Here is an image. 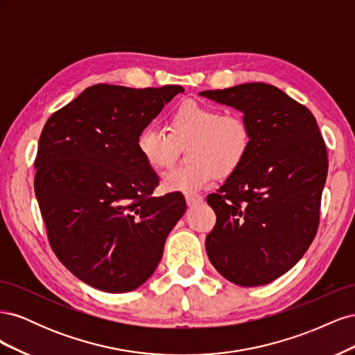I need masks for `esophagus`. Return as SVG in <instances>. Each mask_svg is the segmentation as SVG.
I'll return each instance as SVG.
<instances>
[{"instance_id":"obj_1","label":"esophagus","mask_w":355,"mask_h":355,"mask_svg":"<svg viewBox=\"0 0 355 355\" xmlns=\"http://www.w3.org/2000/svg\"><path fill=\"white\" fill-rule=\"evenodd\" d=\"M187 204L189 207H194V206H198V204L202 202V197L198 196V194H187Z\"/></svg>"}]
</instances>
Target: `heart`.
<instances>
[{
	"mask_svg": "<svg viewBox=\"0 0 355 355\" xmlns=\"http://www.w3.org/2000/svg\"><path fill=\"white\" fill-rule=\"evenodd\" d=\"M187 145L189 163L163 176L166 191L196 192L220 175H230L244 161L252 144V130L239 112H223L209 103L185 101L167 116V132L145 127L136 139L137 153L154 170L173 164L178 145Z\"/></svg>",
	"mask_w": 355,
	"mask_h": 355,
	"instance_id": "b5f03b06",
	"label": "heart"
}]
</instances>
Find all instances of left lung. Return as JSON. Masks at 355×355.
Listing matches in <instances>:
<instances>
[{
	"label": "left lung",
	"mask_w": 355,
	"mask_h": 355,
	"mask_svg": "<svg viewBox=\"0 0 355 355\" xmlns=\"http://www.w3.org/2000/svg\"><path fill=\"white\" fill-rule=\"evenodd\" d=\"M200 94L241 111L252 130L244 161L207 197L216 213L209 259L235 284H268L299 262L317 234L329 167L324 139L306 106L271 84Z\"/></svg>",
	"instance_id": "1"
}]
</instances>
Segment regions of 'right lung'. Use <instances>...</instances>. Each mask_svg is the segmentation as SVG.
<instances>
[{
    "label": "right lung",
    "mask_w": 355,
    "mask_h": 355,
    "mask_svg": "<svg viewBox=\"0 0 355 355\" xmlns=\"http://www.w3.org/2000/svg\"><path fill=\"white\" fill-rule=\"evenodd\" d=\"M178 93L184 87L96 84L42 128L34 187L49 243L94 288L142 286L187 210L180 192L154 197L158 176L136 148L137 135Z\"/></svg>",
    "instance_id": "add662e5"
}]
</instances>
